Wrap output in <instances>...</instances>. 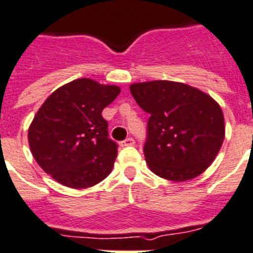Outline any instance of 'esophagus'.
I'll return each instance as SVG.
<instances>
[{
    "instance_id": "obj_1",
    "label": "esophagus",
    "mask_w": 253,
    "mask_h": 253,
    "mask_svg": "<svg viewBox=\"0 0 253 253\" xmlns=\"http://www.w3.org/2000/svg\"><path fill=\"white\" fill-rule=\"evenodd\" d=\"M120 144L121 147H130V145L135 144V140H133L132 137H127V139H125L123 141H121Z\"/></svg>"
}]
</instances>
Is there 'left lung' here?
<instances>
[{"label":"left lung","mask_w":253,"mask_h":253,"mask_svg":"<svg viewBox=\"0 0 253 253\" xmlns=\"http://www.w3.org/2000/svg\"><path fill=\"white\" fill-rule=\"evenodd\" d=\"M137 105L149 113L144 156L156 175L184 182L204 173L225 137L221 106L209 94L178 82L130 85Z\"/></svg>","instance_id":"obj_1"}]
</instances>
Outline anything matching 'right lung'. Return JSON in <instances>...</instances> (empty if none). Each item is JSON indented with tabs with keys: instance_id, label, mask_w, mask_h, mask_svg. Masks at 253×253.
<instances>
[{
	"instance_id": "obj_1",
	"label": "right lung",
	"mask_w": 253,
	"mask_h": 253,
	"mask_svg": "<svg viewBox=\"0 0 253 253\" xmlns=\"http://www.w3.org/2000/svg\"><path fill=\"white\" fill-rule=\"evenodd\" d=\"M117 85L82 78L55 89L28 128V143L45 173L70 188H88L110 174L118 153L109 139L104 108L120 94Z\"/></svg>"
}]
</instances>
